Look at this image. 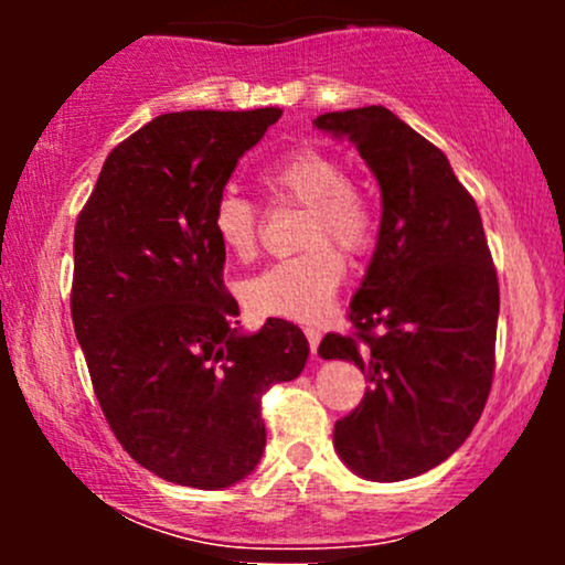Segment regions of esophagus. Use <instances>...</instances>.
<instances>
[{
	"instance_id": "34e87169",
	"label": "esophagus",
	"mask_w": 565,
	"mask_h": 565,
	"mask_svg": "<svg viewBox=\"0 0 565 565\" xmlns=\"http://www.w3.org/2000/svg\"><path fill=\"white\" fill-rule=\"evenodd\" d=\"M305 337H308V342H310V353H313V359L319 361V342H321V332H319V329L308 327V329H305Z\"/></svg>"
}]
</instances>
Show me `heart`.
Masks as SVG:
<instances>
[{"label":"heart","mask_w":565,"mask_h":565,"mask_svg":"<svg viewBox=\"0 0 565 565\" xmlns=\"http://www.w3.org/2000/svg\"><path fill=\"white\" fill-rule=\"evenodd\" d=\"M260 185L278 201L308 210L302 255L278 260L244 284V302L265 319L319 321L332 310L345 281V260L334 249L361 255L374 238V206L353 183L340 159L316 146H302L263 167ZM212 236L236 260L257 249V210L238 191H223L212 204Z\"/></svg>","instance_id":"1"}]
</instances>
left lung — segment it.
<instances>
[{
  "label": "left lung",
  "instance_id": "8db88e82",
  "mask_svg": "<svg viewBox=\"0 0 565 565\" xmlns=\"http://www.w3.org/2000/svg\"><path fill=\"white\" fill-rule=\"evenodd\" d=\"M313 127L359 148L382 196L372 263L350 300L355 337L327 334L319 348L369 380L359 408L337 419L334 449L366 481H406L449 459L481 419L494 380L497 270L476 201L406 121L364 106L321 114Z\"/></svg>",
  "mask_w": 565,
  "mask_h": 565
}]
</instances>
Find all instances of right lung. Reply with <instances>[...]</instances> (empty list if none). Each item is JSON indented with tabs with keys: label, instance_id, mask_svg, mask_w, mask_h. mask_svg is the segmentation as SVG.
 <instances>
[{
	"label": "right lung",
	"instance_id": "obj_1",
	"mask_svg": "<svg viewBox=\"0 0 565 565\" xmlns=\"http://www.w3.org/2000/svg\"><path fill=\"white\" fill-rule=\"evenodd\" d=\"M281 108L161 114L116 146L74 231L71 316L114 436L170 483L228 489L265 449L260 398L300 377L308 340L246 334L225 291L215 199Z\"/></svg>",
	"mask_w": 565,
	"mask_h": 565
}]
</instances>
